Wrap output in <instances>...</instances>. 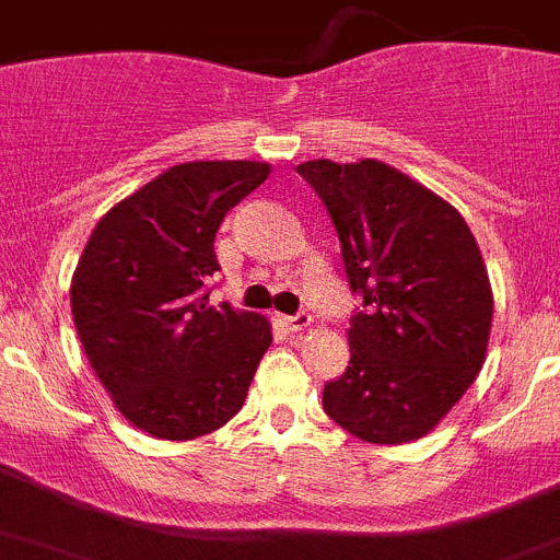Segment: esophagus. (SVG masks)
Returning <instances> with one entry per match:
<instances>
[{
  "label": "esophagus",
  "mask_w": 560,
  "mask_h": 560,
  "mask_svg": "<svg viewBox=\"0 0 560 560\" xmlns=\"http://www.w3.org/2000/svg\"><path fill=\"white\" fill-rule=\"evenodd\" d=\"M311 323H314V319H311L308 311H300V314H294V316H283V325L289 330H305Z\"/></svg>",
  "instance_id": "1"
}]
</instances>
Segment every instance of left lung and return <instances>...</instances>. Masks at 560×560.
<instances>
[{
	"label": "left lung",
	"instance_id": "1",
	"mask_svg": "<svg viewBox=\"0 0 560 560\" xmlns=\"http://www.w3.org/2000/svg\"><path fill=\"white\" fill-rule=\"evenodd\" d=\"M296 173L328 210L361 296L350 364L325 384V412L368 443L423 438L488 350L493 296L477 241L452 205L384 162L314 160Z\"/></svg>",
	"mask_w": 560,
	"mask_h": 560
}]
</instances>
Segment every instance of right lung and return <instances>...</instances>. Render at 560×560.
Here are the masks:
<instances>
[{"label":"right lung","instance_id":"1","mask_svg":"<svg viewBox=\"0 0 560 560\" xmlns=\"http://www.w3.org/2000/svg\"><path fill=\"white\" fill-rule=\"evenodd\" d=\"M266 162H185L97 221L72 277L86 359L133 427L162 440L221 429L271 345L264 316L210 305L215 232Z\"/></svg>","mask_w":560,"mask_h":560}]
</instances>
